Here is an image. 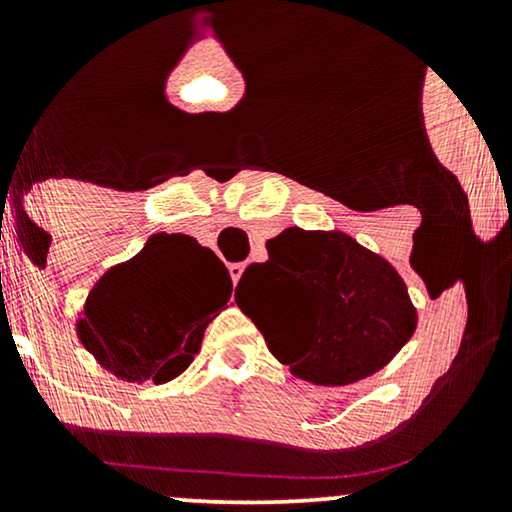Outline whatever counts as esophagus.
<instances>
[{
    "label": "esophagus",
    "instance_id": "obj_1",
    "mask_svg": "<svg viewBox=\"0 0 512 512\" xmlns=\"http://www.w3.org/2000/svg\"><path fill=\"white\" fill-rule=\"evenodd\" d=\"M228 272H231L233 284H238L240 276H243V272H245V264H231V267H228Z\"/></svg>",
    "mask_w": 512,
    "mask_h": 512
}]
</instances>
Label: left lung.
Segmentation results:
<instances>
[{
  "mask_svg": "<svg viewBox=\"0 0 512 512\" xmlns=\"http://www.w3.org/2000/svg\"><path fill=\"white\" fill-rule=\"evenodd\" d=\"M269 260L250 264L236 301L269 351L296 378L342 387L370 378L416 330L407 284L385 257L344 231L286 228L267 240ZM267 292L270 317L251 298Z\"/></svg>",
  "mask_w": 512,
  "mask_h": 512,
  "instance_id": "obj_1",
  "label": "left lung"
}]
</instances>
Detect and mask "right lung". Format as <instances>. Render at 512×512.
Wrapping results in <instances>:
<instances>
[{
  "instance_id": "add662e5",
  "label": "right lung",
  "mask_w": 512,
  "mask_h": 512,
  "mask_svg": "<svg viewBox=\"0 0 512 512\" xmlns=\"http://www.w3.org/2000/svg\"><path fill=\"white\" fill-rule=\"evenodd\" d=\"M231 293V274L214 252L185 233H156L93 284L76 337L117 380L163 385L195 361Z\"/></svg>"
}]
</instances>
